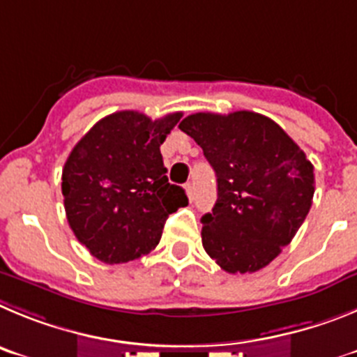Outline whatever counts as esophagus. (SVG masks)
<instances>
[{"label":"esophagus","mask_w":357,"mask_h":357,"mask_svg":"<svg viewBox=\"0 0 357 357\" xmlns=\"http://www.w3.org/2000/svg\"><path fill=\"white\" fill-rule=\"evenodd\" d=\"M185 190H186V195H188V199H190V201H194V197H195L194 185H192V183H186Z\"/></svg>","instance_id":"1"}]
</instances>
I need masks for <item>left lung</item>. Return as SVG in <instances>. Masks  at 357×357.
Wrapping results in <instances>:
<instances>
[{"instance_id": "8db88e82", "label": "left lung", "mask_w": 357, "mask_h": 357, "mask_svg": "<svg viewBox=\"0 0 357 357\" xmlns=\"http://www.w3.org/2000/svg\"><path fill=\"white\" fill-rule=\"evenodd\" d=\"M179 130L202 147L217 176V202L201 218L208 256L229 274L266 266L311 208L314 174L304 151L256 112H199Z\"/></svg>"}]
</instances>
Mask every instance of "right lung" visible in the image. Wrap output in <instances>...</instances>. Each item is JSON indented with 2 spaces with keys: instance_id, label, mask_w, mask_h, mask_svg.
Returning a JSON list of instances; mask_svg holds the SVG:
<instances>
[{
  "instance_id": "right-lung-1",
  "label": "right lung",
  "mask_w": 357,
  "mask_h": 357,
  "mask_svg": "<svg viewBox=\"0 0 357 357\" xmlns=\"http://www.w3.org/2000/svg\"><path fill=\"white\" fill-rule=\"evenodd\" d=\"M181 112L151 121L140 112L101 119L70 151L62 171L67 222L102 263H128L158 245L167 217L188 204L171 185L160 146Z\"/></svg>"
}]
</instances>
